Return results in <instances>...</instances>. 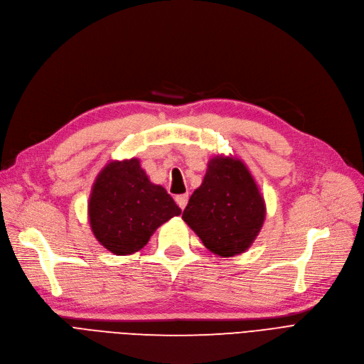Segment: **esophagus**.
<instances>
[{
	"label": "esophagus",
	"instance_id": "obj_1",
	"mask_svg": "<svg viewBox=\"0 0 364 364\" xmlns=\"http://www.w3.org/2000/svg\"><path fill=\"white\" fill-rule=\"evenodd\" d=\"M176 203H178V206L183 210L185 209V206H186V203H188V194H181V196H176Z\"/></svg>",
	"mask_w": 364,
	"mask_h": 364
}]
</instances>
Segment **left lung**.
<instances>
[{
    "instance_id": "8db88e82",
    "label": "left lung",
    "mask_w": 364,
    "mask_h": 364,
    "mask_svg": "<svg viewBox=\"0 0 364 364\" xmlns=\"http://www.w3.org/2000/svg\"><path fill=\"white\" fill-rule=\"evenodd\" d=\"M266 206L250 170L236 158L215 156L182 213L209 251L245 252L264 223Z\"/></svg>"
}]
</instances>
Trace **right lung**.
<instances>
[{"instance_id": "add662e5", "label": "right lung", "mask_w": 364, "mask_h": 364, "mask_svg": "<svg viewBox=\"0 0 364 364\" xmlns=\"http://www.w3.org/2000/svg\"><path fill=\"white\" fill-rule=\"evenodd\" d=\"M88 209L94 236L116 255L141 250L159 225L182 212L163 186L148 179L136 158L105 167Z\"/></svg>"}]
</instances>
